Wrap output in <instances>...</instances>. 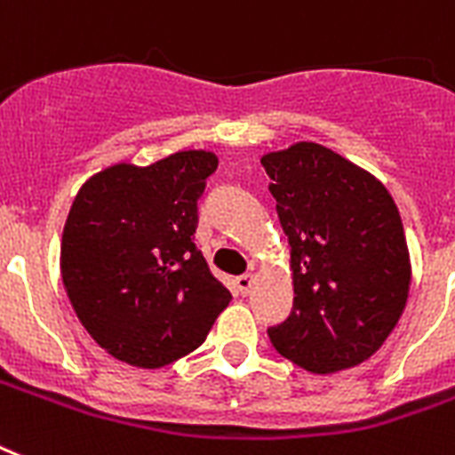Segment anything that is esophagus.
<instances>
[{
  "instance_id": "34e87169",
  "label": "esophagus",
  "mask_w": 455,
  "mask_h": 455,
  "mask_svg": "<svg viewBox=\"0 0 455 455\" xmlns=\"http://www.w3.org/2000/svg\"><path fill=\"white\" fill-rule=\"evenodd\" d=\"M235 284H237V291L242 296H249L251 289H253V275H239Z\"/></svg>"
}]
</instances>
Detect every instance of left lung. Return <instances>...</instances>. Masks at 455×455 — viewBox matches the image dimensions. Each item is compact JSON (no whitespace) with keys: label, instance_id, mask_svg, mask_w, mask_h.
Segmentation results:
<instances>
[{"label":"left lung","instance_id":"obj_1","mask_svg":"<svg viewBox=\"0 0 455 455\" xmlns=\"http://www.w3.org/2000/svg\"><path fill=\"white\" fill-rule=\"evenodd\" d=\"M289 237L293 310L267 329L275 350L310 373L362 364L406 307L411 258L385 185L324 145L260 157Z\"/></svg>","mask_w":455,"mask_h":455}]
</instances>
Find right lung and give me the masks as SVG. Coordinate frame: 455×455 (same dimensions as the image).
<instances>
[{
    "label": "right lung",
    "mask_w": 455,
    "mask_h": 455,
    "mask_svg": "<svg viewBox=\"0 0 455 455\" xmlns=\"http://www.w3.org/2000/svg\"><path fill=\"white\" fill-rule=\"evenodd\" d=\"M209 150L155 164L117 162L79 188L60 242V277L89 336L119 362L162 369L204 343L232 293L195 246Z\"/></svg>",
    "instance_id": "right-lung-1"
}]
</instances>
